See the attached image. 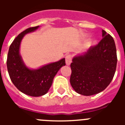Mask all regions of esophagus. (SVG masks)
I'll return each instance as SVG.
<instances>
[{
  "label": "esophagus",
  "mask_w": 125,
  "mask_h": 125,
  "mask_svg": "<svg viewBox=\"0 0 125 125\" xmlns=\"http://www.w3.org/2000/svg\"><path fill=\"white\" fill-rule=\"evenodd\" d=\"M66 63L67 65H69L71 62V60H72V56L71 54L67 55L66 56Z\"/></svg>",
  "instance_id": "34e87169"
}]
</instances>
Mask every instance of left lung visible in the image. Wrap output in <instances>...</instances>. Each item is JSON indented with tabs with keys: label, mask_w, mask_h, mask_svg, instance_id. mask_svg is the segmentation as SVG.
<instances>
[{
	"label": "left lung",
	"mask_w": 125,
	"mask_h": 125,
	"mask_svg": "<svg viewBox=\"0 0 125 125\" xmlns=\"http://www.w3.org/2000/svg\"><path fill=\"white\" fill-rule=\"evenodd\" d=\"M103 39L83 54L74 57L71 64L70 83L78 93L91 96L101 92L114 77L116 49L112 36L104 30Z\"/></svg>",
	"instance_id": "obj_1"
}]
</instances>
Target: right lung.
Listing matches in <instances>:
<instances>
[{"label": "right lung", "mask_w": 125, "mask_h": 125, "mask_svg": "<svg viewBox=\"0 0 125 125\" xmlns=\"http://www.w3.org/2000/svg\"><path fill=\"white\" fill-rule=\"evenodd\" d=\"M38 27H29L19 34L10 46L7 59L9 74L15 86L23 93L36 97L47 93L55 75L62 66L66 65L64 58L37 70L29 69L24 64L19 54L22 39L25 34L34 31Z\"/></svg>", "instance_id": "1"}]
</instances>
